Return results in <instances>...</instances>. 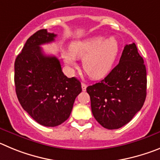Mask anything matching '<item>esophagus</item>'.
Instances as JSON below:
<instances>
[{
    "label": "esophagus",
    "instance_id": "obj_1",
    "mask_svg": "<svg viewBox=\"0 0 160 160\" xmlns=\"http://www.w3.org/2000/svg\"><path fill=\"white\" fill-rule=\"evenodd\" d=\"M81 88H82V91H83V92H85L86 88H87V85H86L84 83H81Z\"/></svg>",
    "mask_w": 160,
    "mask_h": 160
}]
</instances>
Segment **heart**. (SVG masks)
Listing matches in <instances>:
<instances>
[{
  "mask_svg": "<svg viewBox=\"0 0 160 160\" xmlns=\"http://www.w3.org/2000/svg\"><path fill=\"white\" fill-rule=\"evenodd\" d=\"M119 52L117 39L97 36L76 41L70 45V52L63 51L62 57L67 65L75 67L77 58L83 59V67L89 77L101 79L112 70Z\"/></svg>",
  "mask_w": 160,
  "mask_h": 160,
  "instance_id": "1",
  "label": "heart"
}]
</instances>
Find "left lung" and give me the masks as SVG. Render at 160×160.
Returning <instances> with one entry per match:
<instances>
[{
    "instance_id": "8db88e82",
    "label": "left lung",
    "mask_w": 160,
    "mask_h": 160,
    "mask_svg": "<svg viewBox=\"0 0 160 160\" xmlns=\"http://www.w3.org/2000/svg\"><path fill=\"white\" fill-rule=\"evenodd\" d=\"M87 92L93 116L103 128L118 129L132 120L147 96L146 67L135 43L125 45L119 64Z\"/></svg>"
}]
</instances>
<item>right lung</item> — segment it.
<instances>
[{"label":"right lung","instance_id":"right-lung-1","mask_svg":"<svg viewBox=\"0 0 160 160\" xmlns=\"http://www.w3.org/2000/svg\"><path fill=\"white\" fill-rule=\"evenodd\" d=\"M57 35L41 29L27 40L14 64L16 93L24 111L40 124L56 127L69 117L81 83L63 73L60 60L47 56L41 45Z\"/></svg>","mask_w":160,"mask_h":160}]
</instances>
